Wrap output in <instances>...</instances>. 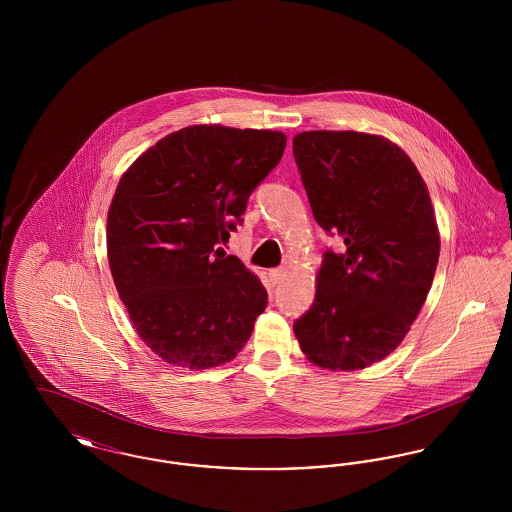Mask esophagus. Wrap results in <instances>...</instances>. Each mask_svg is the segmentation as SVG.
Here are the masks:
<instances>
[{"instance_id":"esophagus-1","label":"esophagus","mask_w":512,"mask_h":512,"mask_svg":"<svg viewBox=\"0 0 512 512\" xmlns=\"http://www.w3.org/2000/svg\"><path fill=\"white\" fill-rule=\"evenodd\" d=\"M286 274H288V272H286V268L284 267L272 268V270L268 272L272 284H280V282L286 278Z\"/></svg>"}]
</instances>
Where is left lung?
<instances>
[{
    "label": "left lung",
    "instance_id": "obj_1",
    "mask_svg": "<svg viewBox=\"0 0 512 512\" xmlns=\"http://www.w3.org/2000/svg\"><path fill=\"white\" fill-rule=\"evenodd\" d=\"M293 157L326 249L315 301L293 322L303 353L330 370L382 361L407 336L438 267L428 188L409 155L382 136L311 130Z\"/></svg>",
    "mask_w": 512,
    "mask_h": 512
}]
</instances>
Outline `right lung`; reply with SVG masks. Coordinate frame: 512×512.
I'll use <instances>...</instances> for the list:
<instances>
[{
	"label": "right lung",
	"instance_id": "1",
	"mask_svg": "<svg viewBox=\"0 0 512 512\" xmlns=\"http://www.w3.org/2000/svg\"><path fill=\"white\" fill-rule=\"evenodd\" d=\"M272 130L186 126L124 172L107 215L109 267L147 347L172 365L232 361L267 307V290L220 242L284 153Z\"/></svg>",
	"mask_w": 512,
	"mask_h": 512
}]
</instances>
